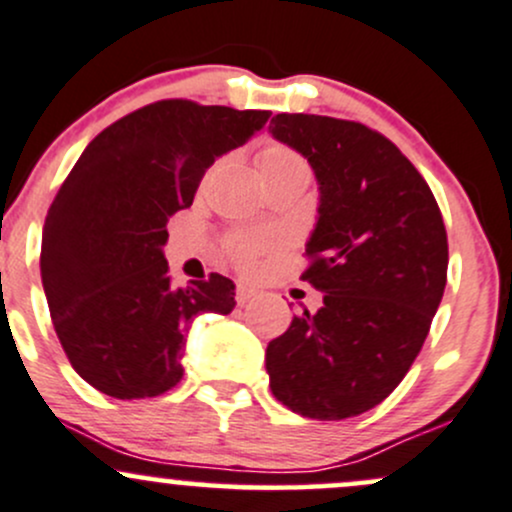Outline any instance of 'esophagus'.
<instances>
[{"label": "esophagus", "instance_id": "obj_1", "mask_svg": "<svg viewBox=\"0 0 512 512\" xmlns=\"http://www.w3.org/2000/svg\"><path fill=\"white\" fill-rule=\"evenodd\" d=\"M255 289L252 287H247V284H238V289H235V299H238V304L242 306V304H247V301H250L252 297H255Z\"/></svg>", "mask_w": 512, "mask_h": 512}]
</instances>
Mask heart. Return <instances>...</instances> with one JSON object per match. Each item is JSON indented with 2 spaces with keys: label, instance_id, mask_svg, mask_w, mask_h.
Wrapping results in <instances>:
<instances>
[{
  "label": "heart",
  "instance_id": "1",
  "mask_svg": "<svg viewBox=\"0 0 512 512\" xmlns=\"http://www.w3.org/2000/svg\"><path fill=\"white\" fill-rule=\"evenodd\" d=\"M257 171H260V179L265 184H270L274 179H284V176L292 174H309V166L299 157L294 149L284 147V144H270L260 152L257 157ZM274 245L272 235H252V233H238L228 240V255L242 267L250 265L257 255H262L265 250H270Z\"/></svg>",
  "mask_w": 512,
  "mask_h": 512
}]
</instances>
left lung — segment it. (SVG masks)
Segmentation results:
<instances>
[{
    "instance_id": "8db88e82",
    "label": "left lung",
    "mask_w": 512,
    "mask_h": 512,
    "mask_svg": "<svg viewBox=\"0 0 512 512\" xmlns=\"http://www.w3.org/2000/svg\"><path fill=\"white\" fill-rule=\"evenodd\" d=\"M319 184L301 279L324 294L265 355L272 395L311 419H348L385 400L422 351L446 287L441 211L412 161L375 129L321 115L272 117Z\"/></svg>"
}]
</instances>
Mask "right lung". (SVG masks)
I'll use <instances>...</instances> for the list:
<instances>
[{
  "label": "right lung",
  "instance_id": "1",
  "mask_svg": "<svg viewBox=\"0 0 512 512\" xmlns=\"http://www.w3.org/2000/svg\"><path fill=\"white\" fill-rule=\"evenodd\" d=\"M270 115L159 100L102 129L75 161L43 223L41 282L58 341L95 390L117 400L171 390L191 321L233 311L223 274L171 287L166 223Z\"/></svg>",
  "mask_w": 512,
  "mask_h": 512
}]
</instances>
